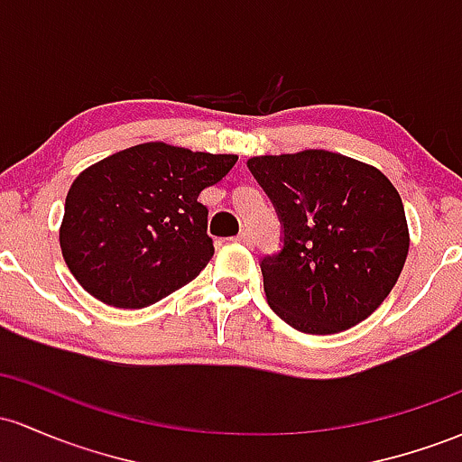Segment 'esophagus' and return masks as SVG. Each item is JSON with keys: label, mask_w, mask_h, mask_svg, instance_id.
<instances>
[{"label": "esophagus", "mask_w": 462, "mask_h": 462, "mask_svg": "<svg viewBox=\"0 0 462 462\" xmlns=\"http://www.w3.org/2000/svg\"><path fill=\"white\" fill-rule=\"evenodd\" d=\"M236 241L243 243V245H254V239H252V235L247 230H243L239 236H236Z\"/></svg>", "instance_id": "esophagus-1"}]
</instances>
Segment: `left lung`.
<instances>
[{
  "mask_svg": "<svg viewBox=\"0 0 462 462\" xmlns=\"http://www.w3.org/2000/svg\"><path fill=\"white\" fill-rule=\"evenodd\" d=\"M247 169L282 227L281 252L261 261L276 316L313 336L366 320L397 282L410 247L402 197L388 177L322 149L258 155Z\"/></svg>",
  "mask_w": 462,
  "mask_h": 462,
  "instance_id": "obj_1",
  "label": "left lung"
}]
</instances>
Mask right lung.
Instances as JSON below:
<instances>
[{
  "instance_id": "right-lung-1",
  "label": "right lung",
  "mask_w": 462,
  "mask_h": 462,
  "mask_svg": "<svg viewBox=\"0 0 462 462\" xmlns=\"http://www.w3.org/2000/svg\"><path fill=\"white\" fill-rule=\"evenodd\" d=\"M146 142L96 162L65 197L59 241L85 291L118 309H142L199 276L215 254L199 192L236 164Z\"/></svg>"
}]
</instances>
